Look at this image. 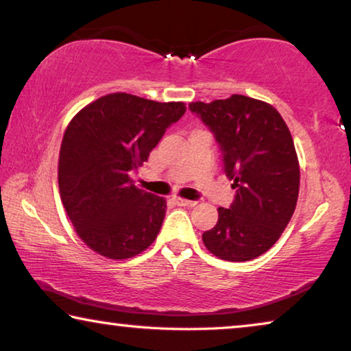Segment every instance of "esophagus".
I'll return each instance as SVG.
<instances>
[{"label": "esophagus", "mask_w": 351, "mask_h": 351, "mask_svg": "<svg viewBox=\"0 0 351 351\" xmlns=\"http://www.w3.org/2000/svg\"><path fill=\"white\" fill-rule=\"evenodd\" d=\"M176 204L184 206V207H193L197 206V201H192V199H186V198H175Z\"/></svg>", "instance_id": "esophagus-1"}]
</instances>
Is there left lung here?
<instances>
[{"label": "left lung", "mask_w": 351, "mask_h": 351, "mask_svg": "<svg viewBox=\"0 0 351 351\" xmlns=\"http://www.w3.org/2000/svg\"><path fill=\"white\" fill-rule=\"evenodd\" d=\"M189 108L209 127L223 150V170L235 201L218 207L206 230L207 251L226 261H249L276 245L299 198L300 167L289 128L274 106L241 94Z\"/></svg>", "instance_id": "left-lung-1"}]
</instances>
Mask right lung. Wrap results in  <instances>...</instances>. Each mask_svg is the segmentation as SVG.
Returning a JSON list of instances; mask_svg holds the SVG:
<instances>
[{
	"instance_id": "obj_1",
	"label": "right lung",
	"mask_w": 351,
	"mask_h": 351,
	"mask_svg": "<svg viewBox=\"0 0 351 351\" xmlns=\"http://www.w3.org/2000/svg\"><path fill=\"white\" fill-rule=\"evenodd\" d=\"M184 102H154L111 93L88 104L64 130L58 190L75 234L94 252L125 260L156 240L167 201L133 184Z\"/></svg>"
}]
</instances>
